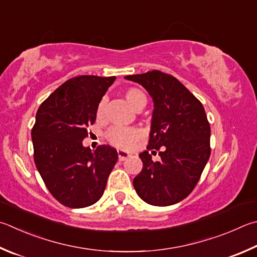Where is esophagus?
Instances as JSON below:
<instances>
[{"label":"esophagus","mask_w":257,"mask_h":257,"mask_svg":"<svg viewBox=\"0 0 257 257\" xmlns=\"http://www.w3.org/2000/svg\"><path fill=\"white\" fill-rule=\"evenodd\" d=\"M118 157H119V161H124L127 160L128 157H130V154L128 152H124V151H121V149H118Z\"/></svg>","instance_id":"esophagus-1"}]
</instances>
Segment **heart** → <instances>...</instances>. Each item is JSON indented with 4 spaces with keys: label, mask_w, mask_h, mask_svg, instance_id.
Here are the masks:
<instances>
[{
    "label": "heart",
    "mask_w": 257,
    "mask_h": 257,
    "mask_svg": "<svg viewBox=\"0 0 257 257\" xmlns=\"http://www.w3.org/2000/svg\"><path fill=\"white\" fill-rule=\"evenodd\" d=\"M124 99L128 102V104L135 110H139L146 105L147 97L143 91L136 87H130L124 92ZM106 99L102 97L96 108V119L101 120L104 116ZM143 136V132L136 127H114L110 128L105 134V138L108 142L113 145L114 147L120 149H129L136 144Z\"/></svg>",
    "instance_id": "heart-1"
}]
</instances>
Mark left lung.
I'll use <instances>...</instances> for the list:
<instances>
[{
  "instance_id": "8db88e82",
  "label": "left lung",
  "mask_w": 257,
  "mask_h": 257,
  "mask_svg": "<svg viewBox=\"0 0 257 257\" xmlns=\"http://www.w3.org/2000/svg\"><path fill=\"white\" fill-rule=\"evenodd\" d=\"M124 78L143 85L154 102L147 151L139 154L143 170L134 179V188L148 204L172 206L192 192L210 157L206 111L170 74L152 71ZM154 149L161 151L160 162L151 160L149 151Z\"/></svg>"
}]
</instances>
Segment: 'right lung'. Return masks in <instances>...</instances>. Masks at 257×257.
Segmentation results:
<instances>
[{
  "label": "right lung",
  "mask_w": 257,
  "mask_h": 257,
  "mask_svg": "<svg viewBox=\"0 0 257 257\" xmlns=\"http://www.w3.org/2000/svg\"><path fill=\"white\" fill-rule=\"evenodd\" d=\"M115 76L82 75L62 84L40 104L31 130L34 160L51 195L68 208L99 201L118 161L109 145L94 152L83 146L87 127Z\"/></svg>",
  "instance_id": "obj_1"
}]
</instances>
